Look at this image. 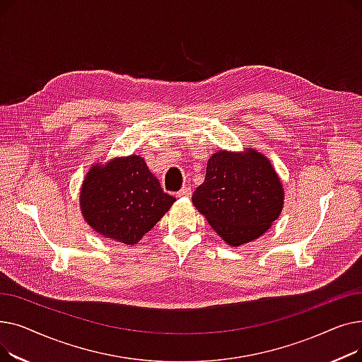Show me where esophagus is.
Here are the masks:
<instances>
[{"label":"esophagus","instance_id":"esophagus-1","mask_svg":"<svg viewBox=\"0 0 362 362\" xmlns=\"http://www.w3.org/2000/svg\"><path fill=\"white\" fill-rule=\"evenodd\" d=\"M191 195H192V189L189 187V186H185V187H182L180 191L177 192V197H179V198H189V197H191Z\"/></svg>","mask_w":362,"mask_h":362}]
</instances>
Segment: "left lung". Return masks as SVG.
<instances>
[{
    "label": "left lung",
    "instance_id": "obj_1",
    "mask_svg": "<svg viewBox=\"0 0 362 362\" xmlns=\"http://www.w3.org/2000/svg\"><path fill=\"white\" fill-rule=\"evenodd\" d=\"M192 202L227 245L240 246L267 232L280 216L283 187L269 158L255 149L220 151L208 160Z\"/></svg>",
    "mask_w": 362,
    "mask_h": 362
}]
</instances>
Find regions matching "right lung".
Instances as JSON below:
<instances>
[{
	"label": "right lung",
	"instance_id": "obj_1",
	"mask_svg": "<svg viewBox=\"0 0 362 362\" xmlns=\"http://www.w3.org/2000/svg\"><path fill=\"white\" fill-rule=\"evenodd\" d=\"M79 201L83 218L95 232L135 245L163 218L176 198L163 192L144 158L129 156L90 167Z\"/></svg>",
	"mask_w": 362,
	"mask_h": 362
}]
</instances>
